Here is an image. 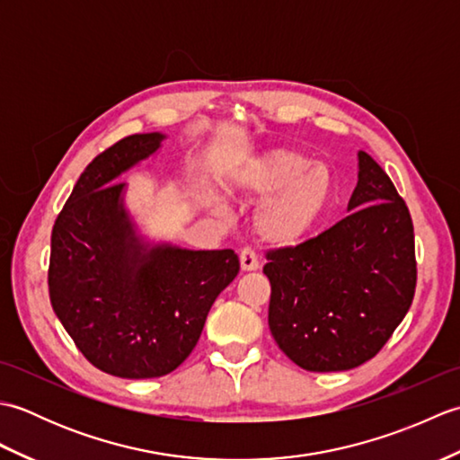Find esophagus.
I'll use <instances>...</instances> for the list:
<instances>
[{"mask_svg":"<svg viewBox=\"0 0 460 460\" xmlns=\"http://www.w3.org/2000/svg\"><path fill=\"white\" fill-rule=\"evenodd\" d=\"M239 259H241V269L243 270H257L261 267L257 252H255V249H251V247L243 249Z\"/></svg>","mask_w":460,"mask_h":460,"instance_id":"obj_1","label":"esophagus"}]
</instances>
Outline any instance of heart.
<instances>
[{
  "label": "heart",
  "instance_id": "1",
  "mask_svg": "<svg viewBox=\"0 0 460 460\" xmlns=\"http://www.w3.org/2000/svg\"><path fill=\"white\" fill-rule=\"evenodd\" d=\"M233 188L259 198L255 229L259 237L277 247L296 245L314 227L332 198L328 165L312 164L296 150H270L241 168Z\"/></svg>",
  "mask_w": 460,
  "mask_h": 460
}]
</instances>
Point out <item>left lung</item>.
<instances>
[{
  "mask_svg": "<svg viewBox=\"0 0 460 460\" xmlns=\"http://www.w3.org/2000/svg\"><path fill=\"white\" fill-rule=\"evenodd\" d=\"M348 217L296 247L267 252L269 328L308 371L374 358L402 324L417 285L413 221L381 165L358 152Z\"/></svg>",
  "mask_w": 460,
  "mask_h": 460,
  "instance_id": "obj_1",
  "label": "left lung"
}]
</instances>
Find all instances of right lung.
Instances as JSON below:
<instances>
[{
    "label": "right lung",
    "mask_w": 460,
    "mask_h": 460,
    "mask_svg": "<svg viewBox=\"0 0 460 460\" xmlns=\"http://www.w3.org/2000/svg\"><path fill=\"white\" fill-rule=\"evenodd\" d=\"M134 134L96 155L53 225L49 296L83 356L106 374H170L198 344L211 305L237 277L235 251L144 241L124 208V172L160 150Z\"/></svg>",
    "instance_id": "add662e5"
}]
</instances>
